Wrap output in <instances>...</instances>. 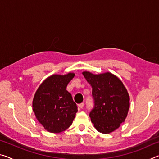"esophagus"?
<instances>
[{"instance_id": "esophagus-1", "label": "esophagus", "mask_w": 159, "mask_h": 159, "mask_svg": "<svg viewBox=\"0 0 159 159\" xmlns=\"http://www.w3.org/2000/svg\"><path fill=\"white\" fill-rule=\"evenodd\" d=\"M78 107H79V108H80V109L83 108V107H84V103H80V104H79V105H78Z\"/></svg>"}]
</instances>
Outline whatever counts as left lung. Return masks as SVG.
<instances>
[{"label": "left lung", "mask_w": 159, "mask_h": 159, "mask_svg": "<svg viewBox=\"0 0 159 159\" xmlns=\"http://www.w3.org/2000/svg\"><path fill=\"white\" fill-rule=\"evenodd\" d=\"M83 75L93 88L95 107L90 113L94 127L99 133L109 134L125 121L130 107V96L121 80L110 72Z\"/></svg>", "instance_id": "8db88e82"}]
</instances>
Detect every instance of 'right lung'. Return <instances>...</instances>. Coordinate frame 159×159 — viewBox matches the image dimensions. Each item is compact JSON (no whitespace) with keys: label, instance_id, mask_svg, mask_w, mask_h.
Instances as JSON below:
<instances>
[{"label":"right lung","instance_id":"add662e5","mask_svg":"<svg viewBox=\"0 0 159 159\" xmlns=\"http://www.w3.org/2000/svg\"><path fill=\"white\" fill-rule=\"evenodd\" d=\"M75 74H53L42 82L32 102L36 119L45 130L60 133L70 127L78 111L76 104L66 86Z\"/></svg>","mask_w":159,"mask_h":159}]
</instances>
